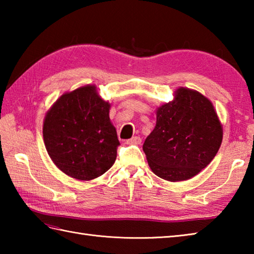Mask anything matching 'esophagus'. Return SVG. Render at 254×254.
Returning <instances> with one entry per match:
<instances>
[{
    "instance_id": "obj_1",
    "label": "esophagus",
    "mask_w": 254,
    "mask_h": 254,
    "mask_svg": "<svg viewBox=\"0 0 254 254\" xmlns=\"http://www.w3.org/2000/svg\"><path fill=\"white\" fill-rule=\"evenodd\" d=\"M141 142H142L141 137H139V136H133L132 138L127 139V145H138V144H141Z\"/></svg>"
}]
</instances>
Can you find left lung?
I'll return each mask as SVG.
<instances>
[{"instance_id":"8db88e82","label":"left lung","mask_w":254,"mask_h":254,"mask_svg":"<svg viewBox=\"0 0 254 254\" xmlns=\"http://www.w3.org/2000/svg\"><path fill=\"white\" fill-rule=\"evenodd\" d=\"M174 96L156 109V127L143 150L156 176L178 182L191 179L214 159L223 126L212 101L197 90L179 87Z\"/></svg>"}]
</instances>
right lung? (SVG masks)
I'll return each mask as SVG.
<instances>
[{"mask_svg":"<svg viewBox=\"0 0 254 254\" xmlns=\"http://www.w3.org/2000/svg\"><path fill=\"white\" fill-rule=\"evenodd\" d=\"M110 107L96 85H85L64 93L47 111L45 146L53 164L68 177L89 181L115 164L120 143Z\"/></svg>","mask_w":254,"mask_h":254,"instance_id":"1","label":"right lung"}]
</instances>
